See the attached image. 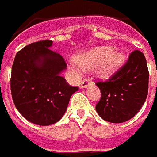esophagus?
Wrapping results in <instances>:
<instances>
[{
  "label": "esophagus",
  "mask_w": 157,
  "mask_h": 157,
  "mask_svg": "<svg viewBox=\"0 0 157 157\" xmlns=\"http://www.w3.org/2000/svg\"><path fill=\"white\" fill-rule=\"evenodd\" d=\"M91 84V78H85L83 79V81L81 82L80 84V87L81 88H86L87 86H89Z\"/></svg>",
  "instance_id": "1"
}]
</instances>
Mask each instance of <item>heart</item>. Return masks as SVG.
I'll return each mask as SVG.
<instances>
[{"label": "heart", "mask_w": 157, "mask_h": 157, "mask_svg": "<svg viewBox=\"0 0 157 157\" xmlns=\"http://www.w3.org/2000/svg\"><path fill=\"white\" fill-rule=\"evenodd\" d=\"M76 65L72 69L77 72L81 70H91L95 68L96 73L102 78H109L120 69L124 62V55L114 47L103 46L92 48L78 55Z\"/></svg>", "instance_id": "obj_1"}]
</instances>
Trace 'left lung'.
<instances>
[{"instance_id":"left-lung-1","label":"left lung","mask_w":157,"mask_h":157,"mask_svg":"<svg viewBox=\"0 0 157 157\" xmlns=\"http://www.w3.org/2000/svg\"><path fill=\"white\" fill-rule=\"evenodd\" d=\"M101 91L96 110L104 120L120 124L130 120L144 105L149 89V70L144 54L135 50L108 80L97 82Z\"/></svg>"}]
</instances>
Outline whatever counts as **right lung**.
Listing matches in <instances>:
<instances>
[{"instance_id":"1","label":"right lung","mask_w":157,"mask_h":157,"mask_svg":"<svg viewBox=\"0 0 157 157\" xmlns=\"http://www.w3.org/2000/svg\"><path fill=\"white\" fill-rule=\"evenodd\" d=\"M49 40L31 43L15 55L11 72L13 104L27 120L42 126L61 119L71 96L78 87L69 86L60 73L64 58L52 51Z\"/></svg>"}]
</instances>
